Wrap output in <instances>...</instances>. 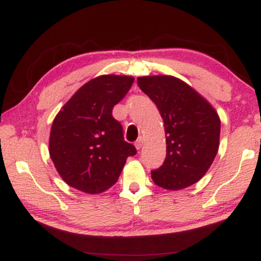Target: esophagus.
I'll list each match as a JSON object with an SVG mask.
<instances>
[{
    "instance_id": "obj_1",
    "label": "esophagus",
    "mask_w": 261,
    "mask_h": 261,
    "mask_svg": "<svg viewBox=\"0 0 261 261\" xmlns=\"http://www.w3.org/2000/svg\"><path fill=\"white\" fill-rule=\"evenodd\" d=\"M142 145H144V138L140 137L137 141H135V147H137V149H140L142 147Z\"/></svg>"
}]
</instances>
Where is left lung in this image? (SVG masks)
Wrapping results in <instances>:
<instances>
[{"label":"left lung","instance_id":"left-lung-1","mask_svg":"<svg viewBox=\"0 0 261 261\" xmlns=\"http://www.w3.org/2000/svg\"><path fill=\"white\" fill-rule=\"evenodd\" d=\"M138 85L155 103L166 135V158L152 179L166 190L197 183L219 151L221 122L197 91L172 76L139 77Z\"/></svg>","mask_w":261,"mask_h":261}]
</instances>
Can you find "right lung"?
I'll return each mask as SVG.
<instances>
[{
  "mask_svg": "<svg viewBox=\"0 0 261 261\" xmlns=\"http://www.w3.org/2000/svg\"><path fill=\"white\" fill-rule=\"evenodd\" d=\"M133 82V77L115 74L94 78L57 114L49 155L70 187L92 195L106 191L119 179L128 156L137 154L112 113Z\"/></svg>",
  "mask_w": 261,
  "mask_h": 261,
  "instance_id": "right-lung-1",
  "label": "right lung"
}]
</instances>
